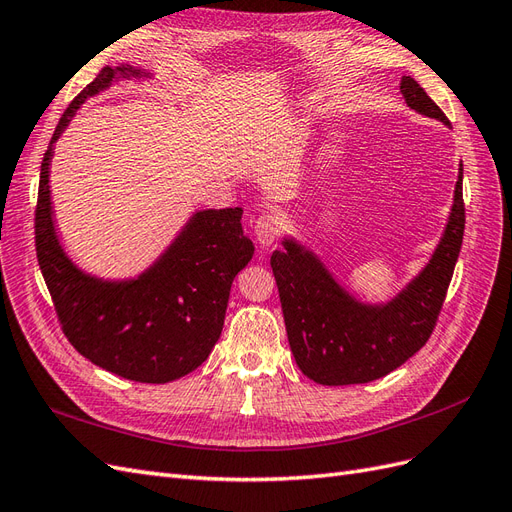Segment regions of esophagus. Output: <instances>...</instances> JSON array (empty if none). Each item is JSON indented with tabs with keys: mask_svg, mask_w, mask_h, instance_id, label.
<instances>
[{
	"mask_svg": "<svg viewBox=\"0 0 512 512\" xmlns=\"http://www.w3.org/2000/svg\"><path fill=\"white\" fill-rule=\"evenodd\" d=\"M253 229H255V238L261 246H272L283 233V223H281V218L264 214L257 218Z\"/></svg>",
	"mask_w": 512,
	"mask_h": 512,
	"instance_id": "34e87169",
	"label": "esophagus"
}]
</instances>
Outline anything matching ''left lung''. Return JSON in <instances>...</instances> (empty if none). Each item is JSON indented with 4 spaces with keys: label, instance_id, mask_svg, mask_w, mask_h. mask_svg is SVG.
Segmentation results:
<instances>
[{
    "label": "left lung",
    "instance_id": "obj_1",
    "mask_svg": "<svg viewBox=\"0 0 512 512\" xmlns=\"http://www.w3.org/2000/svg\"><path fill=\"white\" fill-rule=\"evenodd\" d=\"M407 107L448 124L442 109L412 79H401ZM465 229L463 165L440 244L414 279L388 302L367 304L334 279L313 251L283 238L270 266L279 287L291 354L298 369L324 386L367 384L394 371L425 345L442 311Z\"/></svg>",
    "mask_w": 512,
    "mask_h": 512
}]
</instances>
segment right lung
Masks as SVG:
<instances>
[{"mask_svg": "<svg viewBox=\"0 0 512 512\" xmlns=\"http://www.w3.org/2000/svg\"><path fill=\"white\" fill-rule=\"evenodd\" d=\"M152 77L133 66H105L70 102L40 165L36 255L62 330L96 367L141 384H167L195 371L221 337L231 283L253 259L242 210H199L154 264L135 279L83 272L60 242L51 203L53 145L83 102L118 79Z\"/></svg>", "mask_w": 512, "mask_h": 512, "instance_id": "obj_1", "label": "right lung"}]
</instances>
